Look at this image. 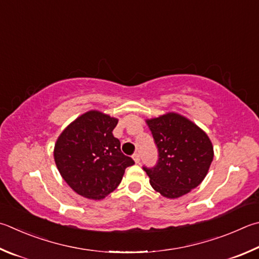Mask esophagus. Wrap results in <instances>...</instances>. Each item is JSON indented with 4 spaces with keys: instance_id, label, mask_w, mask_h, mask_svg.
<instances>
[{
    "instance_id": "esophagus-1",
    "label": "esophagus",
    "mask_w": 259,
    "mask_h": 259,
    "mask_svg": "<svg viewBox=\"0 0 259 259\" xmlns=\"http://www.w3.org/2000/svg\"><path fill=\"white\" fill-rule=\"evenodd\" d=\"M133 158H134V161H135L136 163H137V164L140 162V156H139L138 153H135V154L133 155Z\"/></svg>"
}]
</instances>
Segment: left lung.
<instances>
[{"label":"left lung","instance_id":"8db88e82","mask_svg":"<svg viewBox=\"0 0 259 259\" xmlns=\"http://www.w3.org/2000/svg\"><path fill=\"white\" fill-rule=\"evenodd\" d=\"M146 123L158 149L156 165L144 166L154 190L172 199L198 187L214 157L205 131L175 112L146 120Z\"/></svg>","mask_w":259,"mask_h":259}]
</instances>
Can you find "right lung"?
<instances>
[{"label":"right lung","instance_id":"obj_1","mask_svg":"<svg viewBox=\"0 0 259 259\" xmlns=\"http://www.w3.org/2000/svg\"><path fill=\"white\" fill-rule=\"evenodd\" d=\"M117 119L100 111H88L59 136L54 159L61 177L78 195L100 200L120 185L134 159L121 152L113 136Z\"/></svg>","mask_w":259,"mask_h":259}]
</instances>
